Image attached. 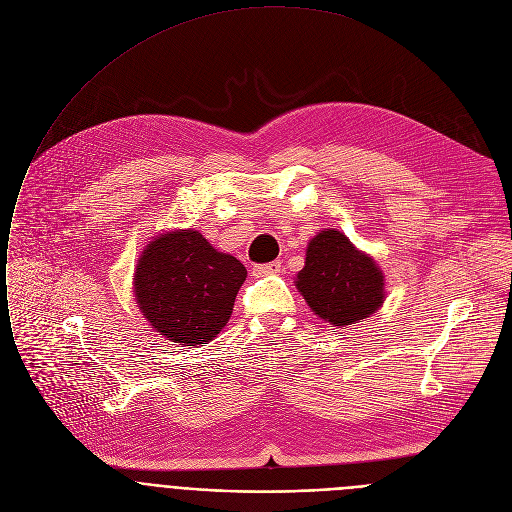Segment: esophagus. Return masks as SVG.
<instances>
[{"instance_id":"esophagus-1","label":"esophagus","mask_w":512,"mask_h":512,"mask_svg":"<svg viewBox=\"0 0 512 512\" xmlns=\"http://www.w3.org/2000/svg\"><path fill=\"white\" fill-rule=\"evenodd\" d=\"M278 272H280V262L278 260L254 266V276H270V274H278Z\"/></svg>"}]
</instances>
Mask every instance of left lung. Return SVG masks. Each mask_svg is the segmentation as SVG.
I'll return each instance as SVG.
<instances>
[{
  "instance_id": "8db88e82",
  "label": "left lung",
  "mask_w": 512,
  "mask_h": 512,
  "mask_svg": "<svg viewBox=\"0 0 512 512\" xmlns=\"http://www.w3.org/2000/svg\"><path fill=\"white\" fill-rule=\"evenodd\" d=\"M383 284L375 260L337 230H323L309 242L304 268L296 274V288L313 313L339 329L379 309Z\"/></svg>"
}]
</instances>
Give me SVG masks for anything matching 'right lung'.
Segmentation results:
<instances>
[{"label": "right lung", "mask_w": 512, "mask_h": 512, "mask_svg": "<svg viewBox=\"0 0 512 512\" xmlns=\"http://www.w3.org/2000/svg\"><path fill=\"white\" fill-rule=\"evenodd\" d=\"M246 268L197 230L157 236L135 270V296L151 327L185 347L210 343L230 321Z\"/></svg>", "instance_id": "right-lung-1"}]
</instances>
